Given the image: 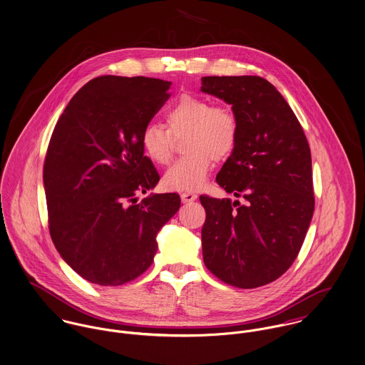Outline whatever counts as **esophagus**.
<instances>
[{"label": "esophagus", "mask_w": 365, "mask_h": 365, "mask_svg": "<svg viewBox=\"0 0 365 365\" xmlns=\"http://www.w3.org/2000/svg\"><path fill=\"white\" fill-rule=\"evenodd\" d=\"M180 199H182L183 202H192L197 199V196L195 193H192V192H186V193L180 195Z\"/></svg>", "instance_id": "1"}]
</instances>
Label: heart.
I'll return each mask as SVG.
<instances>
[{
    "label": "heart",
    "mask_w": 365,
    "mask_h": 365,
    "mask_svg": "<svg viewBox=\"0 0 365 365\" xmlns=\"http://www.w3.org/2000/svg\"><path fill=\"white\" fill-rule=\"evenodd\" d=\"M161 124H147L140 135L145 157L157 165H168L175 151V140H183L186 155L163 175V186L176 192L202 189L211 170L212 160L224 161L237 148L240 122L235 112L200 95L183 93L165 112Z\"/></svg>",
    "instance_id": "1"
}]
</instances>
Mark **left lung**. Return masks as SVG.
<instances>
[{
    "mask_svg": "<svg viewBox=\"0 0 365 365\" xmlns=\"http://www.w3.org/2000/svg\"><path fill=\"white\" fill-rule=\"evenodd\" d=\"M240 122L235 151L217 183L238 197L200 196L202 259L221 282L256 288L282 277L297 259L315 208L305 133L282 93L264 78L202 77Z\"/></svg>",
    "mask_w": 365,
    "mask_h": 365,
    "instance_id": "8db88e82",
    "label": "left lung"
}]
</instances>
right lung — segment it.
I'll list each match as a JSON object with an SVG mask.
<instances>
[{
    "label": "right lung",
    "instance_id": "add662e5",
    "mask_svg": "<svg viewBox=\"0 0 365 365\" xmlns=\"http://www.w3.org/2000/svg\"><path fill=\"white\" fill-rule=\"evenodd\" d=\"M170 82L103 76L85 83L56 124L43 165L48 231L85 280L122 285L154 262L155 237L180 207L178 193L135 196L160 175L140 144L169 99Z\"/></svg>",
    "mask_w": 365,
    "mask_h": 365
}]
</instances>
